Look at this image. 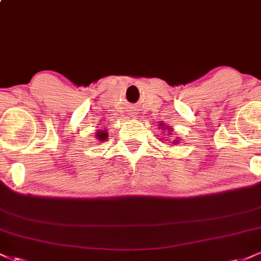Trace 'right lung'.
<instances>
[{
    "instance_id": "right-lung-1",
    "label": "right lung",
    "mask_w": 261,
    "mask_h": 261,
    "mask_svg": "<svg viewBox=\"0 0 261 261\" xmlns=\"http://www.w3.org/2000/svg\"><path fill=\"white\" fill-rule=\"evenodd\" d=\"M107 136H108V135H107L106 131H100V133L97 134V139H98V140H101V141L106 140Z\"/></svg>"
}]
</instances>
